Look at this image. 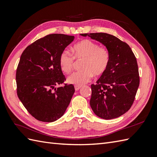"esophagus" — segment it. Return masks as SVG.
I'll return each mask as SVG.
<instances>
[{
    "label": "esophagus",
    "instance_id": "esophagus-1",
    "mask_svg": "<svg viewBox=\"0 0 157 157\" xmlns=\"http://www.w3.org/2000/svg\"><path fill=\"white\" fill-rule=\"evenodd\" d=\"M82 88V86H75V90L76 91H78V90H79V89H80Z\"/></svg>",
    "mask_w": 157,
    "mask_h": 157
}]
</instances>
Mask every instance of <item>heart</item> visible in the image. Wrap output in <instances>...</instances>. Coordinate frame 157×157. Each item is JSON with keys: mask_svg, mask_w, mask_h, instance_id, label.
<instances>
[{"mask_svg": "<svg viewBox=\"0 0 157 157\" xmlns=\"http://www.w3.org/2000/svg\"><path fill=\"white\" fill-rule=\"evenodd\" d=\"M71 50L73 56L67 51H63L59 56V65L63 72L67 74L71 73L74 66V58L83 61L82 69L68 77L69 84L82 86L90 81L93 76L98 78L106 73L110 63V54L106 48L85 39L76 43Z\"/></svg>", "mask_w": 157, "mask_h": 157, "instance_id": "heart-1", "label": "heart"}]
</instances>
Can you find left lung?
I'll use <instances>...</instances> for the list:
<instances>
[{
  "instance_id": "1",
  "label": "left lung",
  "mask_w": 157,
  "mask_h": 157,
  "mask_svg": "<svg viewBox=\"0 0 157 157\" xmlns=\"http://www.w3.org/2000/svg\"><path fill=\"white\" fill-rule=\"evenodd\" d=\"M104 44L110 54L109 67L92 84V111L104 119H115L131 108L140 84L136 58L127 43L106 33L81 34Z\"/></svg>"
}]
</instances>
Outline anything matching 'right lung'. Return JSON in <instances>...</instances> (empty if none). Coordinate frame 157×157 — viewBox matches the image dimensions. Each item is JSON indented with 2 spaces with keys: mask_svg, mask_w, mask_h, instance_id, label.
<instances>
[{
  "mask_svg": "<svg viewBox=\"0 0 157 157\" xmlns=\"http://www.w3.org/2000/svg\"><path fill=\"white\" fill-rule=\"evenodd\" d=\"M75 37L52 34L40 38L22 52L16 71L17 94L29 114L38 121L53 122L64 114L75 88H55L66 80L59 56Z\"/></svg>",
  "mask_w": 157,
  "mask_h": 157,
  "instance_id": "right-lung-1",
  "label": "right lung"
}]
</instances>
